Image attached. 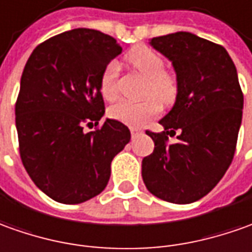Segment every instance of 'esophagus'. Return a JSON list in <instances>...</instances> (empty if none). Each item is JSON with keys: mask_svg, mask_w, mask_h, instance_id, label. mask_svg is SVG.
<instances>
[{"mask_svg": "<svg viewBox=\"0 0 252 252\" xmlns=\"http://www.w3.org/2000/svg\"><path fill=\"white\" fill-rule=\"evenodd\" d=\"M140 129H136V128H131V135H132V138H135L136 135H139Z\"/></svg>", "mask_w": 252, "mask_h": 252, "instance_id": "1", "label": "esophagus"}]
</instances>
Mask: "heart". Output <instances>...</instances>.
Returning a JSON list of instances; mask_svg holds the SVG:
<instances>
[{
	"mask_svg": "<svg viewBox=\"0 0 252 252\" xmlns=\"http://www.w3.org/2000/svg\"><path fill=\"white\" fill-rule=\"evenodd\" d=\"M126 62L146 78L145 96L140 100H119L110 106L109 116L126 126H142L160 113V104L169 106L176 100L179 85L176 77L164 70V61L160 55L145 45H136L126 55ZM120 68L117 62H110L103 68L99 78V91L106 100L119 96Z\"/></svg>",
	"mask_w": 252,
	"mask_h": 252,
	"instance_id": "1",
	"label": "heart"
}]
</instances>
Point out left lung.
Instances as JSON below:
<instances>
[{
  "label": "left lung",
  "instance_id": "obj_1",
  "mask_svg": "<svg viewBox=\"0 0 252 252\" xmlns=\"http://www.w3.org/2000/svg\"><path fill=\"white\" fill-rule=\"evenodd\" d=\"M150 44L172 62L179 92L160 120L164 131H146L155 150L142 160V178L156 197L189 204L208 194L233 160L243 92L233 61L220 44L186 32Z\"/></svg>",
  "mask_w": 252,
  "mask_h": 252
}]
</instances>
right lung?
Wrapping results in <instances>:
<instances>
[{"instance_id":"obj_1","label":"right lung","mask_w":252,"mask_h":252,"mask_svg":"<svg viewBox=\"0 0 252 252\" xmlns=\"http://www.w3.org/2000/svg\"><path fill=\"white\" fill-rule=\"evenodd\" d=\"M121 49L104 32L74 29L41 42L26 63L15 104L19 153L35 186L58 203L97 196L131 139L117 120L84 131L104 114L99 78Z\"/></svg>"}]
</instances>
